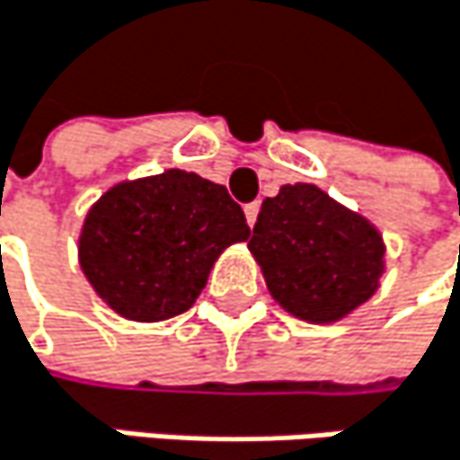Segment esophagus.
Returning a JSON list of instances; mask_svg holds the SVG:
<instances>
[{
    "label": "esophagus",
    "mask_w": 460,
    "mask_h": 460,
    "mask_svg": "<svg viewBox=\"0 0 460 460\" xmlns=\"http://www.w3.org/2000/svg\"><path fill=\"white\" fill-rule=\"evenodd\" d=\"M256 217H259V201H253V204H248V207H245V220H248V226H251V228H253Z\"/></svg>",
    "instance_id": "1"
}]
</instances>
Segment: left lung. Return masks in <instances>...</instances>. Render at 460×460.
<instances>
[{"instance_id":"left-lung-1","label":"left lung","mask_w":460,"mask_h":460,"mask_svg":"<svg viewBox=\"0 0 460 460\" xmlns=\"http://www.w3.org/2000/svg\"><path fill=\"white\" fill-rule=\"evenodd\" d=\"M248 248L272 300L311 324L346 319L385 275L379 228L308 182L283 185L261 201Z\"/></svg>"}]
</instances>
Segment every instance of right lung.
<instances>
[{
  "instance_id": "add662e5",
  "label": "right lung",
  "mask_w": 460,
  "mask_h": 460,
  "mask_svg": "<svg viewBox=\"0 0 460 460\" xmlns=\"http://www.w3.org/2000/svg\"><path fill=\"white\" fill-rule=\"evenodd\" d=\"M248 237L245 215L223 185L169 169L117 182L89 207L78 264L114 314L163 322L185 314L217 256Z\"/></svg>"
}]
</instances>
